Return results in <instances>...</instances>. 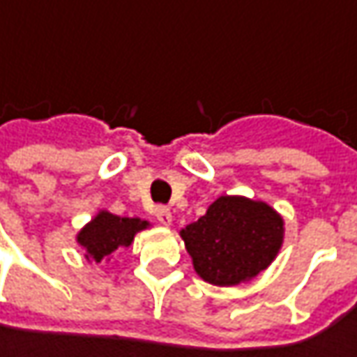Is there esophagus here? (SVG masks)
<instances>
[{
    "mask_svg": "<svg viewBox=\"0 0 357 357\" xmlns=\"http://www.w3.org/2000/svg\"><path fill=\"white\" fill-rule=\"evenodd\" d=\"M155 218H158V222L162 225H172V222H174L172 209L165 208V206H158L155 208Z\"/></svg>",
    "mask_w": 357,
    "mask_h": 357,
    "instance_id": "34e87169",
    "label": "esophagus"
}]
</instances>
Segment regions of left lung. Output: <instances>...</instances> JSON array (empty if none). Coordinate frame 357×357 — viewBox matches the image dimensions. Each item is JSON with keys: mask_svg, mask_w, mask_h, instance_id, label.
<instances>
[{"mask_svg": "<svg viewBox=\"0 0 357 357\" xmlns=\"http://www.w3.org/2000/svg\"><path fill=\"white\" fill-rule=\"evenodd\" d=\"M284 234L282 213L245 195H220L197 222L179 231L195 273L224 287L257 278L278 257Z\"/></svg>", "mask_w": 357, "mask_h": 357, "instance_id": "obj_1", "label": "left lung"}]
</instances>
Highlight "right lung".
<instances>
[{"label":"right lung","instance_id":"1","mask_svg":"<svg viewBox=\"0 0 357 357\" xmlns=\"http://www.w3.org/2000/svg\"><path fill=\"white\" fill-rule=\"evenodd\" d=\"M151 227L142 218H121L107 209H100L75 236L77 245L84 250L86 259L91 264L109 261L119 248H130L135 236Z\"/></svg>","mask_w":357,"mask_h":357}]
</instances>
